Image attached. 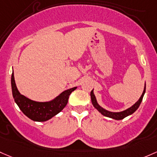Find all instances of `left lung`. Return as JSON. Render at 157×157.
<instances>
[{
  "label": "left lung",
  "instance_id": "8db88e82",
  "mask_svg": "<svg viewBox=\"0 0 157 157\" xmlns=\"http://www.w3.org/2000/svg\"><path fill=\"white\" fill-rule=\"evenodd\" d=\"M145 90H146V83L144 84V91H143L142 95H141L139 99L132 106L127 108L126 110H123V111H120V112L109 111V110L103 108L102 107H101L100 105H98V102H97L96 98H95V94H94L93 90H92L91 92H90V95H91V101H92V105H93L94 108L97 109V110H98L102 115H104L105 117H108L113 119V120H123V119H124L125 117H126L129 116V115L132 114L135 111H136V110L138 108V107H139L140 105H141V101H142L143 97H144V93H145Z\"/></svg>",
  "mask_w": 157,
  "mask_h": 157
}]
</instances>
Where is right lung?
Returning a JSON list of instances; mask_svg holds the SVG:
<instances>
[{"label": "right lung", "instance_id": "add662e5", "mask_svg": "<svg viewBox=\"0 0 157 157\" xmlns=\"http://www.w3.org/2000/svg\"><path fill=\"white\" fill-rule=\"evenodd\" d=\"M11 87L15 102L25 116L36 122H45L62 111L67 104L69 95L77 89L73 87L63 91L49 101H36L22 95L15 82L14 73L11 76Z\"/></svg>", "mask_w": 157, "mask_h": 157}]
</instances>
